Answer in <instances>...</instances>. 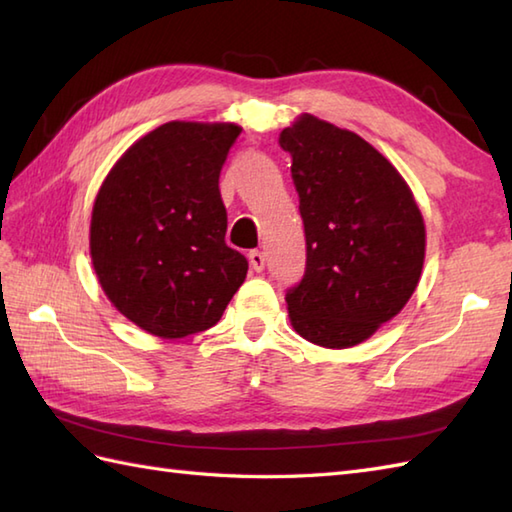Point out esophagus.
I'll return each mask as SVG.
<instances>
[{"label": "esophagus", "instance_id": "obj_1", "mask_svg": "<svg viewBox=\"0 0 512 512\" xmlns=\"http://www.w3.org/2000/svg\"><path fill=\"white\" fill-rule=\"evenodd\" d=\"M248 259H250V268L257 270V273H262L266 266V255L262 253V250H250Z\"/></svg>", "mask_w": 512, "mask_h": 512}]
</instances>
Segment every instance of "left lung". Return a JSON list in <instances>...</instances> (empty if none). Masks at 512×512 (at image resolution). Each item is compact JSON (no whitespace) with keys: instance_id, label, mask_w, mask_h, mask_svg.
Masks as SVG:
<instances>
[{"instance_id":"obj_1","label":"left lung","mask_w":512,"mask_h":512,"mask_svg":"<svg viewBox=\"0 0 512 512\" xmlns=\"http://www.w3.org/2000/svg\"><path fill=\"white\" fill-rule=\"evenodd\" d=\"M292 158L306 270L286 290L292 328L352 347L402 310L424 262V222L391 162L361 136L310 114L279 134Z\"/></svg>"}]
</instances>
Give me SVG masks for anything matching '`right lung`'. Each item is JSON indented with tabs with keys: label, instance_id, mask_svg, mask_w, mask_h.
I'll return each mask as SVG.
<instances>
[{
	"label": "right lung",
	"instance_id": "1",
	"mask_svg": "<svg viewBox=\"0 0 512 512\" xmlns=\"http://www.w3.org/2000/svg\"><path fill=\"white\" fill-rule=\"evenodd\" d=\"M242 127L160 125L129 147L96 195L94 270L129 321L182 339L220 321L248 262L226 244L220 173Z\"/></svg>",
	"mask_w": 512,
	"mask_h": 512
}]
</instances>
